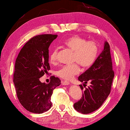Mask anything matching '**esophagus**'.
<instances>
[{"mask_svg": "<svg viewBox=\"0 0 130 130\" xmlns=\"http://www.w3.org/2000/svg\"><path fill=\"white\" fill-rule=\"evenodd\" d=\"M62 84L63 85H70V82L68 81H62Z\"/></svg>", "mask_w": 130, "mask_h": 130, "instance_id": "obj_1", "label": "esophagus"}]
</instances>
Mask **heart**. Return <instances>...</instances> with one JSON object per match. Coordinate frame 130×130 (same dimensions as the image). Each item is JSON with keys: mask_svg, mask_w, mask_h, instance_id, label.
<instances>
[{"mask_svg": "<svg viewBox=\"0 0 130 130\" xmlns=\"http://www.w3.org/2000/svg\"><path fill=\"white\" fill-rule=\"evenodd\" d=\"M64 47L73 52V65L63 66L57 71L59 77L65 80H70L79 73L78 64L84 68L90 67L94 63L97 57L98 47L93 41H87L85 38L75 35L68 38L63 42ZM57 50L53 49L50 55V62L55 63L57 61Z\"/></svg>", "mask_w": 130, "mask_h": 130, "instance_id": "b5f03b06", "label": "heart"}]
</instances>
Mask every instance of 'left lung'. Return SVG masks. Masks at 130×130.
<instances>
[{"instance_id": "left-lung-1", "label": "left lung", "mask_w": 130, "mask_h": 130, "mask_svg": "<svg viewBox=\"0 0 130 130\" xmlns=\"http://www.w3.org/2000/svg\"><path fill=\"white\" fill-rule=\"evenodd\" d=\"M113 78L110 45L106 41L104 50L93 65L78 77L79 81L85 84L89 81L91 85L85 88L81 99L74 104V109L83 114H88L99 109L110 93ZM80 87L83 89L82 85Z\"/></svg>"}]
</instances>
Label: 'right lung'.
<instances>
[{"mask_svg":"<svg viewBox=\"0 0 130 130\" xmlns=\"http://www.w3.org/2000/svg\"><path fill=\"white\" fill-rule=\"evenodd\" d=\"M57 37L44 34L32 38L16 59L13 80L16 93L20 104L30 112L39 114L48 110L53 90L60 85V80L53 75L48 84L39 80L50 70L48 47Z\"/></svg>","mask_w":130,"mask_h":130,"instance_id":"right-lung-1","label":"right lung"}]
</instances>
